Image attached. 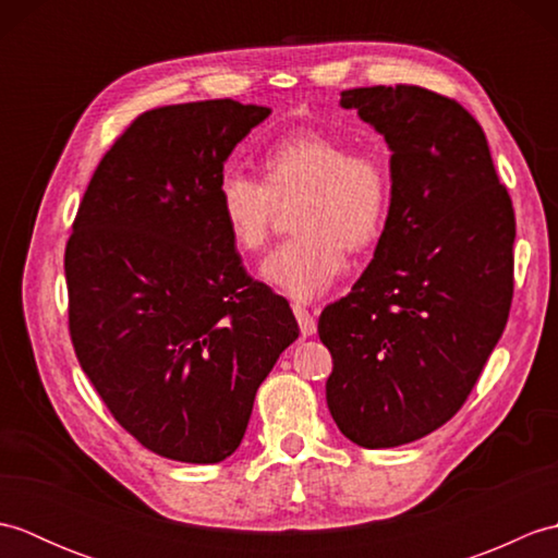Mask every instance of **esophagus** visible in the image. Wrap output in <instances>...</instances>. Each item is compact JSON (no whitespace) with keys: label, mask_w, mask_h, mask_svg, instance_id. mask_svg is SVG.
Here are the masks:
<instances>
[{"label":"esophagus","mask_w":558,"mask_h":558,"mask_svg":"<svg viewBox=\"0 0 558 558\" xmlns=\"http://www.w3.org/2000/svg\"><path fill=\"white\" fill-rule=\"evenodd\" d=\"M294 316H298V324H300V333L306 338V336H314L316 333V316L314 312L306 310V306L302 304H294Z\"/></svg>","instance_id":"34e87169"}]
</instances>
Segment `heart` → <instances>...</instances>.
Listing matches in <instances>:
<instances>
[{
	"label": "heart",
	"instance_id": "b5f03b06",
	"mask_svg": "<svg viewBox=\"0 0 558 558\" xmlns=\"http://www.w3.org/2000/svg\"><path fill=\"white\" fill-rule=\"evenodd\" d=\"M264 182L240 170L222 172L218 213L232 244L246 254L266 246L276 201L300 194L292 210L298 230L260 268L272 288L298 302L326 292L345 268V252L372 248L393 206V174L378 150L354 148L324 132L278 138L260 156Z\"/></svg>",
	"mask_w": 558,
	"mask_h": 558
}]
</instances>
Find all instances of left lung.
Returning <instances> with one entry per match:
<instances>
[{
	"label": "left lung",
	"mask_w": 558,
	"mask_h": 558,
	"mask_svg": "<svg viewBox=\"0 0 558 558\" xmlns=\"http://www.w3.org/2000/svg\"><path fill=\"white\" fill-rule=\"evenodd\" d=\"M381 132L393 206L369 268L318 316L338 429L364 448L432 434L462 408L513 302L515 213L480 122L420 86L342 90Z\"/></svg>",
	"instance_id": "1"
}]
</instances>
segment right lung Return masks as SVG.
Listing matches in <instances>:
<instances>
[{
	"label": "right lung",
	"instance_id": "1",
	"mask_svg": "<svg viewBox=\"0 0 558 558\" xmlns=\"http://www.w3.org/2000/svg\"><path fill=\"white\" fill-rule=\"evenodd\" d=\"M268 114L230 98L141 112L98 162L66 242L81 369L162 458L232 456L258 386L300 336L288 300L248 276L218 213L225 160Z\"/></svg>",
	"mask_w": 558,
	"mask_h": 558
}]
</instances>
